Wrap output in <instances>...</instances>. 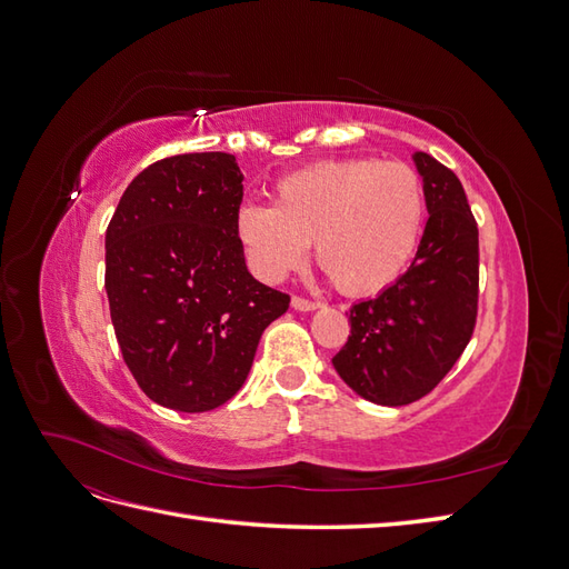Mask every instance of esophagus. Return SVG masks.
Masks as SVG:
<instances>
[{
    "label": "esophagus",
    "mask_w": 569,
    "mask_h": 569,
    "mask_svg": "<svg viewBox=\"0 0 569 569\" xmlns=\"http://www.w3.org/2000/svg\"><path fill=\"white\" fill-rule=\"evenodd\" d=\"M320 303L318 301H308V299H301V297H295L291 299V308H295V311H303V313H308V311H316Z\"/></svg>",
    "instance_id": "obj_1"
}]
</instances>
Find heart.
Instances as JSON below:
<instances>
[{"label": "heart", "instance_id": "obj_1", "mask_svg": "<svg viewBox=\"0 0 569 569\" xmlns=\"http://www.w3.org/2000/svg\"><path fill=\"white\" fill-rule=\"evenodd\" d=\"M425 222V187L399 161L332 159L295 170L272 187V209L244 203L234 237L249 270L282 282L313 242L318 266L343 295L389 287L416 256Z\"/></svg>", "mask_w": 569, "mask_h": 569}]
</instances>
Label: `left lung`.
<instances>
[{"mask_svg":"<svg viewBox=\"0 0 569 569\" xmlns=\"http://www.w3.org/2000/svg\"><path fill=\"white\" fill-rule=\"evenodd\" d=\"M427 226L410 268L391 287L351 306V335L332 358L339 377L366 401L406 406L422 399L468 347L477 322L479 232L453 170L425 151Z\"/></svg>","mask_w":569,"mask_h":569,"instance_id":"obj_1","label":"left lung"}]
</instances>
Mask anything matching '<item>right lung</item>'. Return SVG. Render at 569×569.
<instances>
[{
  "label": "right lung",
  "mask_w": 569,
  "mask_h": 569,
  "mask_svg": "<svg viewBox=\"0 0 569 569\" xmlns=\"http://www.w3.org/2000/svg\"><path fill=\"white\" fill-rule=\"evenodd\" d=\"M244 176L232 153L144 168L107 228V297L126 366L153 403L206 412L230 401L289 297L247 270L234 237Z\"/></svg>",
  "instance_id": "1"
}]
</instances>
